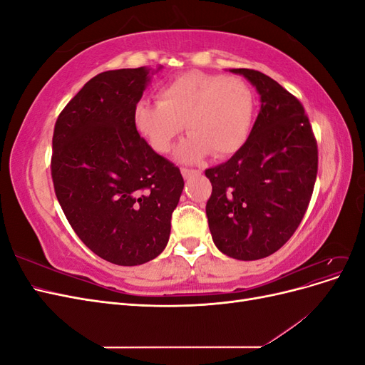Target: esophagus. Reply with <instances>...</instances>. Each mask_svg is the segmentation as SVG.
<instances>
[{"instance_id": "1", "label": "esophagus", "mask_w": 365, "mask_h": 365, "mask_svg": "<svg viewBox=\"0 0 365 365\" xmlns=\"http://www.w3.org/2000/svg\"><path fill=\"white\" fill-rule=\"evenodd\" d=\"M181 173H182V176H184L185 180H190V178H193V176L200 175L201 172H200V170H196V169H187V168H182V169H181Z\"/></svg>"}]
</instances>
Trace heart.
<instances>
[{
	"label": "heart",
	"instance_id": "obj_1",
	"mask_svg": "<svg viewBox=\"0 0 365 365\" xmlns=\"http://www.w3.org/2000/svg\"><path fill=\"white\" fill-rule=\"evenodd\" d=\"M256 97L237 76L187 71L160 86L157 102L141 101L134 108V126L158 153L172 150L184 125L190 137L178 149L182 161H196L212 152L225 158L248 140Z\"/></svg>",
	"mask_w": 365,
	"mask_h": 365
}]
</instances>
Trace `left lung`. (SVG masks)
<instances>
[{"label":"left lung","instance_id":"left-lung-1","mask_svg":"<svg viewBox=\"0 0 365 365\" xmlns=\"http://www.w3.org/2000/svg\"><path fill=\"white\" fill-rule=\"evenodd\" d=\"M260 94L245 145L205 170V213L216 247L237 260L268 257L291 239L311 202L318 172L317 138L298 98L269 76L236 68Z\"/></svg>","mask_w":365,"mask_h":365}]
</instances>
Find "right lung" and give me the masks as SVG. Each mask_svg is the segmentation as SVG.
I'll list each match as a JSON object with an SVG mask.
<instances>
[{
    "label": "right lung",
    "mask_w": 365,
    "mask_h": 365,
    "mask_svg": "<svg viewBox=\"0 0 365 365\" xmlns=\"http://www.w3.org/2000/svg\"><path fill=\"white\" fill-rule=\"evenodd\" d=\"M146 68L105 71L88 81L54 125L51 178L74 233L121 267L155 259L168 245L184 187L180 169L134 126Z\"/></svg>",
    "instance_id": "1"
}]
</instances>
